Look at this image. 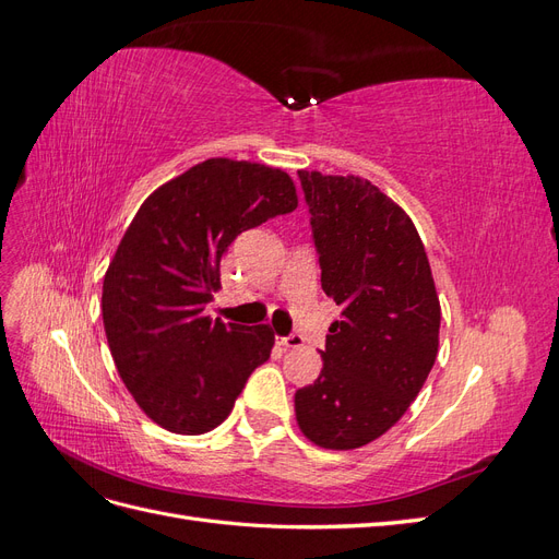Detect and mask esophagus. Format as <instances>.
<instances>
[{"mask_svg":"<svg viewBox=\"0 0 559 559\" xmlns=\"http://www.w3.org/2000/svg\"><path fill=\"white\" fill-rule=\"evenodd\" d=\"M282 347H289V349H298L302 347V343H306V337H302L300 333H289V335H282L277 337Z\"/></svg>","mask_w":559,"mask_h":559,"instance_id":"34e87169","label":"esophagus"}]
</instances>
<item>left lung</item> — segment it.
I'll use <instances>...</instances> for the list:
<instances>
[{
	"instance_id": "8db88e82",
	"label": "left lung",
	"mask_w": 559,
	"mask_h": 559,
	"mask_svg": "<svg viewBox=\"0 0 559 559\" xmlns=\"http://www.w3.org/2000/svg\"><path fill=\"white\" fill-rule=\"evenodd\" d=\"M321 289L341 306L319 378L296 392L312 443L354 450L392 429L427 382L441 329L425 245L411 216L359 177L300 170Z\"/></svg>"
}]
</instances>
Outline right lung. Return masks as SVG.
Segmentation results:
<instances>
[{
    "mask_svg": "<svg viewBox=\"0 0 559 559\" xmlns=\"http://www.w3.org/2000/svg\"><path fill=\"white\" fill-rule=\"evenodd\" d=\"M296 205L286 173L210 158L134 214L105 275L103 319L118 376L163 429L195 436L218 427L270 359V326L224 324L205 310L226 247Z\"/></svg>",
    "mask_w": 559,
    "mask_h": 559,
    "instance_id": "right-lung-1",
    "label": "right lung"
}]
</instances>
